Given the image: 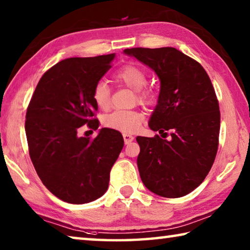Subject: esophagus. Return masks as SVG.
<instances>
[{
	"mask_svg": "<svg viewBox=\"0 0 250 250\" xmlns=\"http://www.w3.org/2000/svg\"><path fill=\"white\" fill-rule=\"evenodd\" d=\"M133 137L131 134H128V133H124V140H125V145H129V143H131L133 141Z\"/></svg>",
	"mask_w": 250,
	"mask_h": 250,
	"instance_id": "1",
	"label": "esophagus"
}]
</instances>
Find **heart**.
<instances>
[{
    "label": "heart",
    "mask_w": 250,
    "mask_h": 250,
    "mask_svg": "<svg viewBox=\"0 0 250 250\" xmlns=\"http://www.w3.org/2000/svg\"><path fill=\"white\" fill-rule=\"evenodd\" d=\"M118 83L125 84L133 89L138 101L141 104H152L155 100L154 91L146 87L147 76L141 67L137 65H125L113 74ZM92 99L100 109H108L111 103L110 88L104 82H98L92 89ZM145 116L137 110H116L104 116V125L110 129H115L122 132H134L142 124Z\"/></svg>",
    "instance_id": "1"
}]
</instances>
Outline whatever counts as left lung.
Returning a JSON list of instances; mask_svg holds the SVG:
<instances>
[{
	"mask_svg": "<svg viewBox=\"0 0 250 250\" xmlns=\"http://www.w3.org/2000/svg\"><path fill=\"white\" fill-rule=\"evenodd\" d=\"M125 53L153 69L161 83L149 121L161 137H137L141 180L156 195L184 196L205 180L216 158L221 112L213 84L200 62L176 48L137 47Z\"/></svg>",
	"mask_w": 250,
	"mask_h": 250,
	"instance_id": "1",
	"label": "left lung"
}]
</instances>
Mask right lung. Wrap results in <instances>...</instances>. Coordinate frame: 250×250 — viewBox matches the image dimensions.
<instances>
[{"mask_svg":"<svg viewBox=\"0 0 250 250\" xmlns=\"http://www.w3.org/2000/svg\"><path fill=\"white\" fill-rule=\"evenodd\" d=\"M113 58L109 54L57 62L42 76L27 107L25 131L33 166L48 191L70 204L104 195L124 147L122 134L113 129L103 128L95 139L78 135L84 125L98 129L92 89Z\"/></svg>","mask_w":250,"mask_h":250,"instance_id":"1","label":"right lung"}]
</instances>
